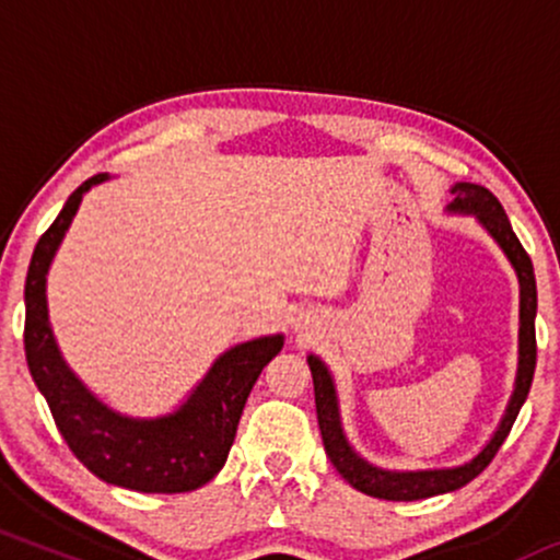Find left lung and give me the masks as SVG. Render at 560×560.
I'll return each mask as SVG.
<instances>
[{"label":"left lung","instance_id":"left-lung-1","mask_svg":"<svg viewBox=\"0 0 560 560\" xmlns=\"http://www.w3.org/2000/svg\"><path fill=\"white\" fill-rule=\"evenodd\" d=\"M453 202L447 205V213L458 215H474L481 229L498 242L503 249L508 262L513 266L518 279V369L516 382H513L511 400L505 405V413L500 419L498 429H494L490 442L474 455L471 460L460 466L447 468H416V471H392V468L374 466L365 460L355 447L347 440L342 416H339V397L337 384H334L331 371L318 355H307V365L313 374V389H316V413H318V429L324 436V447L329 460L342 474L347 485L361 490L371 498L378 500H397V503H408V500H427L434 494L455 492L466 487L468 481L477 479L490 460L494 458L500 445L505 442L508 432H511L513 421H516L518 410L529 395L532 376H535L537 363V339H535V316H537V284H535V268H532L529 255L524 253L522 242L513 234L511 221H508L503 205L490 189L479 184L458 182L450 189Z\"/></svg>","mask_w":560,"mask_h":560}]
</instances>
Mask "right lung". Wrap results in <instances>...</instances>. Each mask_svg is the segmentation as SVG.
<instances>
[{"label": "right lung", "mask_w": 560, "mask_h": 560, "mask_svg": "<svg viewBox=\"0 0 560 560\" xmlns=\"http://www.w3.org/2000/svg\"><path fill=\"white\" fill-rule=\"evenodd\" d=\"M107 173L83 182L42 236L25 276V361L68 447L94 477L133 492H191L221 471L244 402L260 371L284 347V334L249 339L215 358L176 410L155 419L124 416L94 395L62 358L47 307V273L81 199Z\"/></svg>", "instance_id": "right-lung-1"}]
</instances>
